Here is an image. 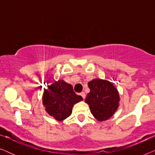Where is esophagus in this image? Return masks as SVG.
Returning a JSON list of instances; mask_svg holds the SVG:
<instances>
[{"instance_id":"1","label":"esophagus","mask_w":155,"mask_h":155,"mask_svg":"<svg viewBox=\"0 0 155 155\" xmlns=\"http://www.w3.org/2000/svg\"><path fill=\"white\" fill-rule=\"evenodd\" d=\"M80 95H81L82 98H83V99H85V97H86V95H85V93H84V92H82L80 93Z\"/></svg>"}]
</instances>
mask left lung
I'll return each mask as SVG.
<instances>
[{
    "instance_id": "8db88e82",
    "label": "left lung",
    "mask_w": 155,
    "mask_h": 155,
    "mask_svg": "<svg viewBox=\"0 0 155 155\" xmlns=\"http://www.w3.org/2000/svg\"><path fill=\"white\" fill-rule=\"evenodd\" d=\"M90 92L84 101L90 107L93 116L104 121L115 114L119 107L120 96L117 88L109 80L95 78L88 82Z\"/></svg>"
}]
</instances>
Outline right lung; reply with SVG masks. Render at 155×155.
<instances>
[{
	"label": "right lung",
	"instance_id": "add662e5",
	"mask_svg": "<svg viewBox=\"0 0 155 155\" xmlns=\"http://www.w3.org/2000/svg\"><path fill=\"white\" fill-rule=\"evenodd\" d=\"M47 86L42 95V104L46 113L58 121L69 117L73 106L83 100L81 96L75 94L73 86L63 80H58Z\"/></svg>",
	"mask_w": 155,
	"mask_h": 155
}]
</instances>
